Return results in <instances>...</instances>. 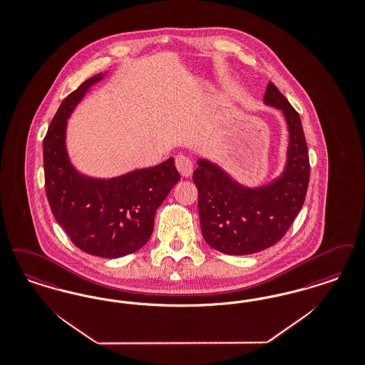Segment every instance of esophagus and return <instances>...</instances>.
I'll use <instances>...</instances> for the list:
<instances>
[{"instance_id":"1","label":"esophagus","mask_w":365,"mask_h":365,"mask_svg":"<svg viewBox=\"0 0 365 365\" xmlns=\"http://www.w3.org/2000/svg\"><path fill=\"white\" fill-rule=\"evenodd\" d=\"M175 167L182 176H190L192 174V161L183 155L176 156Z\"/></svg>"}]
</instances>
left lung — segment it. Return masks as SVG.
Listing matches in <instances>:
<instances>
[{"label":"left lung","mask_w":365,"mask_h":365,"mask_svg":"<svg viewBox=\"0 0 365 365\" xmlns=\"http://www.w3.org/2000/svg\"><path fill=\"white\" fill-rule=\"evenodd\" d=\"M263 102L281 110L288 123L289 145L281 176L251 189L205 159L197 161L192 174L205 242L228 255H248L276 245L306 200L309 159L300 115L272 81Z\"/></svg>","instance_id":"8db88e82"}]
</instances>
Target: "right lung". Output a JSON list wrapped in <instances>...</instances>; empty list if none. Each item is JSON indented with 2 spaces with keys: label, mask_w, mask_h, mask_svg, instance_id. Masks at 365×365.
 Listing matches in <instances>:
<instances>
[{
  "label": "right lung",
  "mask_w": 365,
  "mask_h": 365,
  "mask_svg": "<svg viewBox=\"0 0 365 365\" xmlns=\"http://www.w3.org/2000/svg\"><path fill=\"white\" fill-rule=\"evenodd\" d=\"M104 74H96L61 103L43 140L44 187L51 212L74 246L84 252L119 258L149 240L155 215L180 179L174 158L129 174L95 179L76 171L65 135L74 107Z\"/></svg>",
  "instance_id": "1"
}]
</instances>
